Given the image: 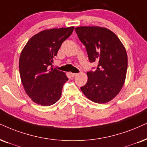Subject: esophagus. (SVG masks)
I'll list each match as a JSON object with an SVG mask.
<instances>
[{
  "mask_svg": "<svg viewBox=\"0 0 147 147\" xmlns=\"http://www.w3.org/2000/svg\"><path fill=\"white\" fill-rule=\"evenodd\" d=\"M77 75V73H72V72H70V75H71V77H75Z\"/></svg>",
  "mask_w": 147,
  "mask_h": 147,
  "instance_id": "34e87169",
  "label": "esophagus"
}]
</instances>
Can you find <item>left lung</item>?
I'll return each instance as SVG.
<instances>
[{"instance_id": "1", "label": "left lung", "mask_w": 147, "mask_h": 147, "mask_svg": "<svg viewBox=\"0 0 147 147\" xmlns=\"http://www.w3.org/2000/svg\"><path fill=\"white\" fill-rule=\"evenodd\" d=\"M79 40L85 46L91 62H98L94 72H87V82L81 87L92 102L105 104L112 100L121 90L127 68L125 48L117 36L107 28H75Z\"/></svg>"}]
</instances>
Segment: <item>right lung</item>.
Returning a JSON list of instances; mask_svg holds the SVG:
<instances>
[{
    "instance_id": "add662e5",
    "label": "right lung",
    "mask_w": 147,
    "mask_h": 147,
    "mask_svg": "<svg viewBox=\"0 0 147 147\" xmlns=\"http://www.w3.org/2000/svg\"><path fill=\"white\" fill-rule=\"evenodd\" d=\"M74 26L40 31L27 42L19 60L20 78L27 95L37 105L48 107L62 95L66 73L49 68L62 43L74 30Z\"/></svg>"
}]
</instances>
